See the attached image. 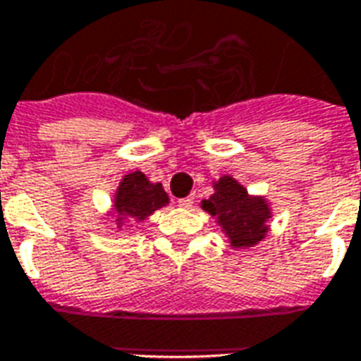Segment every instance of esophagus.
<instances>
[{
    "label": "esophagus",
    "instance_id": "1",
    "mask_svg": "<svg viewBox=\"0 0 361 361\" xmlns=\"http://www.w3.org/2000/svg\"><path fill=\"white\" fill-rule=\"evenodd\" d=\"M194 203V195H188V197H183V200H178V207H183V209H190Z\"/></svg>",
    "mask_w": 361,
    "mask_h": 361
}]
</instances>
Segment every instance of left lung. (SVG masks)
I'll return each mask as SVG.
<instances>
[{
    "label": "left lung",
    "mask_w": 361,
    "mask_h": 361,
    "mask_svg": "<svg viewBox=\"0 0 361 361\" xmlns=\"http://www.w3.org/2000/svg\"><path fill=\"white\" fill-rule=\"evenodd\" d=\"M214 194L201 201V209L216 219L231 248L258 245L269 231L271 205L264 195H250L241 183L230 175L212 183Z\"/></svg>",
    "instance_id": "1"
}]
</instances>
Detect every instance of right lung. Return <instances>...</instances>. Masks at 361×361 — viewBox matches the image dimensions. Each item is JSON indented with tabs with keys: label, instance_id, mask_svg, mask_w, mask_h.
Here are the masks:
<instances>
[{
	"label": "right lung",
	"instance_id": "1",
	"mask_svg": "<svg viewBox=\"0 0 361 361\" xmlns=\"http://www.w3.org/2000/svg\"><path fill=\"white\" fill-rule=\"evenodd\" d=\"M169 203V195L161 183H150L149 177L141 171L128 173L120 180L114 192L113 211L109 214L116 216V226L122 228L126 220L142 222L154 211Z\"/></svg>",
	"mask_w": 361,
	"mask_h": 361
}]
</instances>
